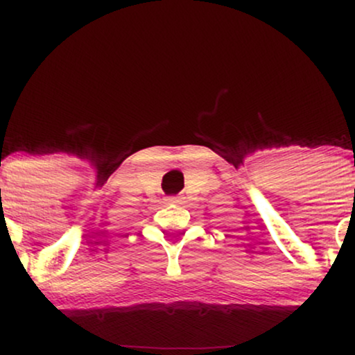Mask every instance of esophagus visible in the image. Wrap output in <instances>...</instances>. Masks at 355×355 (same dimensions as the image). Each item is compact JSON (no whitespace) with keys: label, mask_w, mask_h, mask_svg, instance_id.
Masks as SVG:
<instances>
[{"label":"esophagus","mask_w":355,"mask_h":355,"mask_svg":"<svg viewBox=\"0 0 355 355\" xmlns=\"http://www.w3.org/2000/svg\"><path fill=\"white\" fill-rule=\"evenodd\" d=\"M168 202H172V203H177V202H178V198H175V197H172V198H168Z\"/></svg>","instance_id":"34e87169"}]
</instances>
